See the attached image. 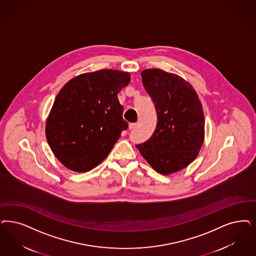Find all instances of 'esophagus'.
Masks as SVG:
<instances>
[{"mask_svg": "<svg viewBox=\"0 0 256 256\" xmlns=\"http://www.w3.org/2000/svg\"><path fill=\"white\" fill-rule=\"evenodd\" d=\"M136 126H137V123H130L128 124V128L130 130H133V128H136Z\"/></svg>", "mask_w": 256, "mask_h": 256, "instance_id": "1", "label": "esophagus"}]
</instances>
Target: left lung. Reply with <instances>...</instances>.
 I'll return each mask as SVG.
<instances>
[{
	"label": "left lung",
	"mask_w": 256,
	"mask_h": 256,
	"mask_svg": "<svg viewBox=\"0 0 256 256\" xmlns=\"http://www.w3.org/2000/svg\"><path fill=\"white\" fill-rule=\"evenodd\" d=\"M141 76L158 122L150 139L136 148L155 171L169 175L187 168L202 150V105L193 86L176 74L146 69Z\"/></svg>",
	"instance_id": "1"
}]
</instances>
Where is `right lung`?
<instances>
[{"mask_svg": "<svg viewBox=\"0 0 256 256\" xmlns=\"http://www.w3.org/2000/svg\"><path fill=\"white\" fill-rule=\"evenodd\" d=\"M130 81L126 72L104 69L69 80L48 115L45 134L54 155L74 172L102 162L128 128L118 94Z\"/></svg>", "mask_w": 256, "mask_h": 256, "instance_id": "1", "label": "right lung"}]
</instances>
